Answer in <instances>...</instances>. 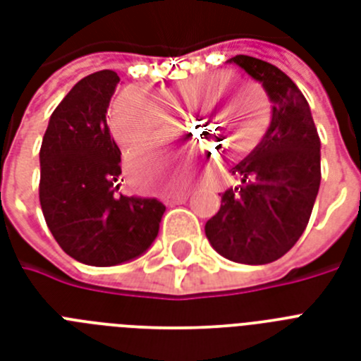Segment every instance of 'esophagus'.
<instances>
[{
    "label": "esophagus",
    "mask_w": 361,
    "mask_h": 361,
    "mask_svg": "<svg viewBox=\"0 0 361 361\" xmlns=\"http://www.w3.org/2000/svg\"><path fill=\"white\" fill-rule=\"evenodd\" d=\"M187 198H189V192H181V195H170V197H164V202L172 206V204L185 202Z\"/></svg>",
    "instance_id": "1"
}]
</instances>
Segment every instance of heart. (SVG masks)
Segmentation results:
<instances>
[{"label": "heart", "instance_id": "obj_1", "mask_svg": "<svg viewBox=\"0 0 361 361\" xmlns=\"http://www.w3.org/2000/svg\"><path fill=\"white\" fill-rule=\"evenodd\" d=\"M232 82L234 76L228 73H202L178 84L170 93V101L176 109L191 110V120L215 108L206 116V121L223 138L226 152L243 155L262 138L268 116L262 93L251 86H228ZM169 118L164 110L146 92L129 87L116 99L110 129L116 140L125 147L138 149L152 146L163 136ZM130 164L140 170L142 180H152L155 164L136 159Z\"/></svg>", "mask_w": 361, "mask_h": 361}]
</instances>
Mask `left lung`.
<instances>
[{
    "label": "left lung",
    "mask_w": 361,
    "mask_h": 361,
    "mask_svg": "<svg viewBox=\"0 0 361 361\" xmlns=\"http://www.w3.org/2000/svg\"><path fill=\"white\" fill-rule=\"evenodd\" d=\"M228 63L260 82L274 106L262 140L232 169L240 185L223 192L206 236L232 262L269 264L307 226L320 187V138L309 103L283 71L251 56Z\"/></svg>",
    "instance_id": "left-lung-1"
}]
</instances>
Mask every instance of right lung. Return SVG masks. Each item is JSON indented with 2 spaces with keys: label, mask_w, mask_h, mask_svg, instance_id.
I'll use <instances>...</instances> for the list:
<instances>
[{
  "label": "right lung",
  "mask_w": 361,
  "mask_h": 361,
  "mask_svg": "<svg viewBox=\"0 0 361 361\" xmlns=\"http://www.w3.org/2000/svg\"><path fill=\"white\" fill-rule=\"evenodd\" d=\"M120 76L97 71L76 82L42 136L39 200L52 236L87 266H116L140 257L159 234L164 204L118 195L121 152L106 110Z\"/></svg>",
  "instance_id": "obj_1"
}]
</instances>
